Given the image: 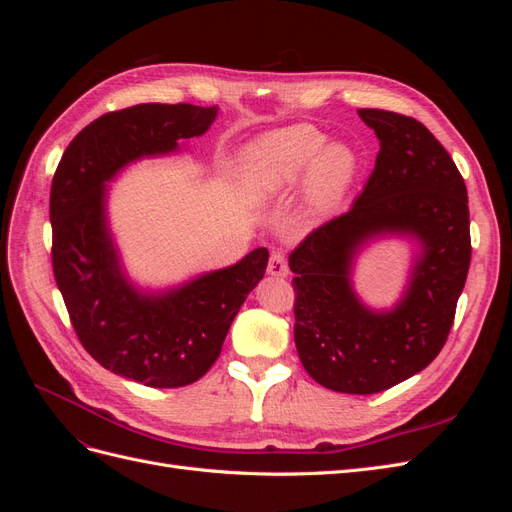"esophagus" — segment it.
<instances>
[{
	"instance_id": "obj_1",
	"label": "esophagus",
	"mask_w": 512,
	"mask_h": 512,
	"mask_svg": "<svg viewBox=\"0 0 512 512\" xmlns=\"http://www.w3.org/2000/svg\"><path fill=\"white\" fill-rule=\"evenodd\" d=\"M267 271H269V275H275V277H286L288 275V262H286L282 252H273L271 254Z\"/></svg>"
}]
</instances>
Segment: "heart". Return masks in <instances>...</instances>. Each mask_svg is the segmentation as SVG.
Here are the masks:
<instances>
[{
	"instance_id": "b5f03b06",
	"label": "heart",
	"mask_w": 512,
	"mask_h": 512,
	"mask_svg": "<svg viewBox=\"0 0 512 512\" xmlns=\"http://www.w3.org/2000/svg\"><path fill=\"white\" fill-rule=\"evenodd\" d=\"M241 160L243 190L252 205H273L303 181L309 218L335 211L359 173V158L348 145L327 143V136L305 123L258 138Z\"/></svg>"
}]
</instances>
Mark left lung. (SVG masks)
Here are the masks:
<instances>
[{
  "label": "left lung",
  "instance_id": "1",
  "mask_svg": "<svg viewBox=\"0 0 512 512\" xmlns=\"http://www.w3.org/2000/svg\"><path fill=\"white\" fill-rule=\"evenodd\" d=\"M376 132L374 173L354 205L312 230L288 262L294 344L305 371L337 393L371 395L425 369L446 344L472 258L468 190L453 158L421 121L359 108ZM378 234L422 243L409 288L389 313L351 290L353 254Z\"/></svg>",
  "mask_w": 512,
  "mask_h": 512
}]
</instances>
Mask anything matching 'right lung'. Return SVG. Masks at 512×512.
<instances>
[{"instance_id":"add662e5","label":"right lung","mask_w":512,"mask_h":512,"mask_svg":"<svg viewBox=\"0 0 512 512\" xmlns=\"http://www.w3.org/2000/svg\"><path fill=\"white\" fill-rule=\"evenodd\" d=\"M218 106L136 104L72 138L51 185L53 273L83 348L113 374L153 389L203 378L245 297L265 275L267 247L166 292L136 290L106 226V181L138 158L205 134Z\"/></svg>"}]
</instances>
